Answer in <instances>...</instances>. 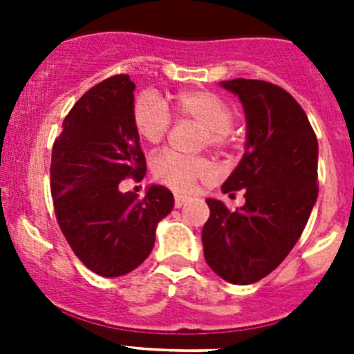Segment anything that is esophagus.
<instances>
[{"label": "esophagus", "mask_w": 354, "mask_h": 354, "mask_svg": "<svg viewBox=\"0 0 354 354\" xmlns=\"http://www.w3.org/2000/svg\"><path fill=\"white\" fill-rule=\"evenodd\" d=\"M187 198H189V196L179 195V193H175V207H177V209L183 207V205L187 202Z\"/></svg>", "instance_id": "1"}]
</instances>
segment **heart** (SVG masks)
Returning <instances> with one entry per match:
<instances>
[{
	"label": "heart",
	"mask_w": 354,
	"mask_h": 354,
	"mask_svg": "<svg viewBox=\"0 0 354 354\" xmlns=\"http://www.w3.org/2000/svg\"><path fill=\"white\" fill-rule=\"evenodd\" d=\"M175 113L192 118L205 127L202 142L211 147H225L230 142L232 108L218 93L209 90H184L174 97ZM170 113L154 93L138 95L133 106V124L136 133L147 143H159L170 129ZM152 171L159 183L177 192H192L196 180L212 174L211 162L205 158H189L174 150H162L152 161Z\"/></svg>",
	"instance_id": "b5f03b06"
}]
</instances>
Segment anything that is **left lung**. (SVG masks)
<instances>
[{"label":"left lung","mask_w":354,"mask_h":354,"mask_svg":"<svg viewBox=\"0 0 354 354\" xmlns=\"http://www.w3.org/2000/svg\"><path fill=\"white\" fill-rule=\"evenodd\" d=\"M239 97L246 145L221 192L243 189L245 205L228 211L207 198L202 228L204 257L218 277L248 286L268 277L289 255L317 200V138L289 92L261 80L221 81Z\"/></svg>","instance_id":"left-lung-1"}]
</instances>
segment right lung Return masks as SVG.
<instances>
[{
  "instance_id": "right-lung-1",
  "label": "right lung",
  "mask_w": 354,
  "mask_h": 354,
  "mask_svg": "<svg viewBox=\"0 0 354 354\" xmlns=\"http://www.w3.org/2000/svg\"><path fill=\"white\" fill-rule=\"evenodd\" d=\"M134 88L127 74L101 81L72 106L51 156L56 220L72 252L101 277L136 270L154 248L156 227L174 209L168 187L138 198L120 183L145 177V156L133 124Z\"/></svg>"
}]
</instances>
